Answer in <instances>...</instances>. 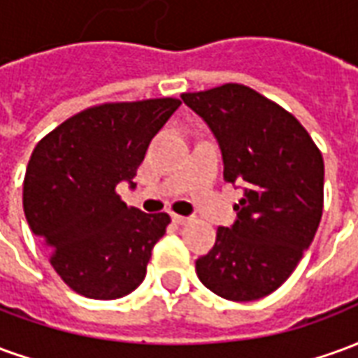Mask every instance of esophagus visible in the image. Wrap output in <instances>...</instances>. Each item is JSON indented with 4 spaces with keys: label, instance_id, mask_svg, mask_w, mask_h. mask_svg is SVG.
<instances>
[{
    "label": "esophagus",
    "instance_id": "34e87169",
    "mask_svg": "<svg viewBox=\"0 0 358 358\" xmlns=\"http://www.w3.org/2000/svg\"><path fill=\"white\" fill-rule=\"evenodd\" d=\"M192 218L189 217H182V215H172V222L174 224H186V222H189Z\"/></svg>",
    "mask_w": 358,
    "mask_h": 358
}]
</instances>
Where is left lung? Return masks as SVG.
I'll return each mask as SVG.
<instances>
[{"instance_id":"obj_1","label":"left lung","mask_w":358,"mask_h":358,"mask_svg":"<svg viewBox=\"0 0 358 358\" xmlns=\"http://www.w3.org/2000/svg\"><path fill=\"white\" fill-rule=\"evenodd\" d=\"M217 138L226 182L240 184L236 220L195 261L205 287L255 301L292 276L320 224L324 161L299 120L255 90L224 84L182 94Z\"/></svg>"}]
</instances>
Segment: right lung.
I'll return each mask as SVG.
<instances>
[{
  "instance_id": "add662e5",
  "label": "right lung",
  "mask_w": 358,
  "mask_h": 358,
  "mask_svg": "<svg viewBox=\"0 0 358 358\" xmlns=\"http://www.w3.org/2000/svg\"><path fill=\"white\" fill-rule=\"evenodd\" d=\"M180 99L105 103L50 132L28 161L22 207L30 230L51 249L50 263L71 289L90 299H118L145 278L166 213L128 207L117 186L132 180Z\"/></svg>"
}]
</instances>
